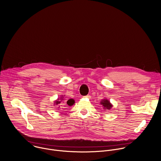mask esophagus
I'll return each mask as SVG.
<instances>
[{"label": "esophagus", "mask_w": 161, "mask_h": 161, "mask_svg": "<svg viewBox=\"0 0 161 161\" xmlns=\"http://www.w3.org/2000/svg\"><path fill=\"white\" fill-rule=\"evenodd\" d=\"M84 98H90L91 97L90 95H86V96H85Z\"/></svg>", "instance_id": "1"}]
</instances>
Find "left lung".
<instances>
[{
    "label": "left lung",
    "mask_w": 161,
    "mask_h": 161,
    "mask_svg": "<svg viewBox=\"0 0 161 161\" xmlns=\"http://www.w3.org/2000/svg\"><path fill=\"white\" fill-rule=\"evenodd\" d=\"M100 102H101L100 104L102 105L103 110H110L112 108V107H113V105L110 103V102L108 100H107V98L102 99Z\"/></svg>",
    "instance_id": "8db88e82"
}]
</instances>
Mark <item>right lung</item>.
Returning a JSON list of instances; mask_svg holds the SVG:
<instances>
[{
  "mask_svg": "<svg viewBox=\"0 0 161 161\" xmlns=\"http://www.w3.org/2000/svg\"><path fill=\"white\" fill-rule=\"evenodd\" d=\"M65 95H61L60 97V98L59 97L56 100L54 101V105H56L58 108V109H61V108H64V107H68L66 106H72L74 103H75V100L70 98L68 100H66V99H65ZM66 100L67 102L65 100Z\"/></svg>",
  "mask_w": 161,
  "mask_h": 161,
  "instance_id": "obj_1",
  "label": "right lung"
}]
</instances>
